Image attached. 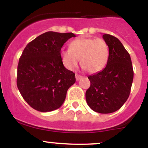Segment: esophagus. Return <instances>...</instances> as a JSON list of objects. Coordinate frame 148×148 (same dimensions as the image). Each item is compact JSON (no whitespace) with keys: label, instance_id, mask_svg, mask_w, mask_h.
<instances>
[{"label":"esophagus","instance_id":"obj_1","mask_svg":"<svg viewBox=\"0 0 148 148\" xmlns=\"http://www.w3.org/2000/svg\"><path fill=\"white\" fill-rule=\"evenodd\" d=\"M76 81H79L80 79H81V78H82V76H81V75H79V74H76Z\"/></svg>","mask_w":148,"mask_h":148}]
</instances>
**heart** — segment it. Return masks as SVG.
<instances>
[{"label": "heart", "mask_w": 148, "mask_h": 148, "mask_svg": "<svg viewBox=\"0 0 148 148\" xmlns=\"http://www.w3.org/2000/svg\"><path fill=\"white\" fill-rule=\"evenodd\" d=\"M60 57L64 65L74 69L80 63L89 73L100 72L106 67L109 58V47L101 38L81 37L72 40L69 49H62Z\"/></svg>", "instance_id": "obj_1"}]
</instances>
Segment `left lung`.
<instances>
[{
	"mask_svg": "<svg viewBox=\"0 0 148 148\" xmlns=\"http://www.w3.org/2000/svg\"><path fill=\"white\" fill-rule=\"evenodd\" d=\"M109 47V58L101 72L88 76L90 86L86 99L92 110L111 113L120 109L130 96L134 71L130 53L117 37L103 34Z\"/></svg>",
	"mask_w": 148,
	"mask_h": 148,
	"instance_id": "obj_1",
	"label": "left lung"
}]
</instances>
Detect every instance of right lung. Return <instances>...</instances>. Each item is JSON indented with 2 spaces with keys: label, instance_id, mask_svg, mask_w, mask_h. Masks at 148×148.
<instances>
[{
  "label": "right lung",
  "instance_id": "1",
  "mask_svg": "<svg viewBox=\"0 0 148 148\" xmlns=\"http://www.w3.org/2000/svg\"><path fill=\"white\" fill-rule=\"evenodd\" d=\"M72 33L49 31L29 42L22 53L17 67L16 84L21 96L40 112L58 109L67 91L75 83V74L64 67L61 48Z\"/></svg>",
  "mask_w": 148,
  "mask_h": 148
}]
</instances>
